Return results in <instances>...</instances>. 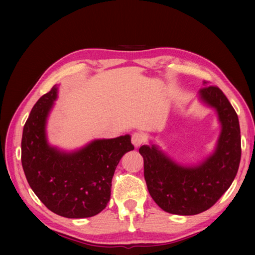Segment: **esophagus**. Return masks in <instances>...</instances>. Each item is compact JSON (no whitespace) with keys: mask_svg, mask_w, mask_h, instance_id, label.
Here are the masks:
<instances>
[{"mask_svg":"<svg viewBox=\"0 0 255 255\" xmlns=\"http://www.w3.org/2000/svg\"><path fill=\"white\" fill-rule=\"evenodd\" d=\"M144 141H145V138H144V134H143V133H141V132H134V133L132 134L131 142H132V144H133L135 147L140 146L142 143H143Z\"/></svg>","mask_w":255,"mask_h":255,"instance_id":"obj_1","label":"esophagus"}]
</instances>
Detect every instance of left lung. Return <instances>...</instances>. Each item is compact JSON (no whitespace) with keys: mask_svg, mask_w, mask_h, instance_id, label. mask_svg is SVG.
<instances>
[{"mask_svg":"<svg viewBox=\"0 0 255 255\" xmlns=\"http://www.w3.org/2000/svg\"><path fill=\"white\" fill-rule=\"evenodd\" d=\"M200 89V98L216 109L222 133L214 154L195 167H182L154 145H142L144 179L152 199L170 214L195 215L212 208L232 185L241 158L238 115L217 86Z\"/></svg>","mask_w":255,"mask_h":255,"instance_id":"1","label":"left lung"}]
</instances>
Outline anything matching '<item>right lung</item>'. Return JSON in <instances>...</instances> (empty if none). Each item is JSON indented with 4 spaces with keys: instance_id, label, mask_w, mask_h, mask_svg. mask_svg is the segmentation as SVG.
Returning <instances> with one entry per match:
<instances>
[{
    "instance_id": "right-lung-1",
    "label": "right lung",
    "mask_w": 255,
    "mask_h": 255,
    "mask_svg": "<svg viewBox=\"0 0 255 255\" xmlns=\"http://www.w3.org/2000/svg\"><path fill=\"white\" fill-rule=\"evenodd\" d=\"M56 90L54 86L38 100L23 126L22 168L32 191L50 211L68 218L91 217L108 205L116 166L134 147L129 134L96 140L69 154L51 147L44 128Z\"/></svg>"
}]
</instances>
